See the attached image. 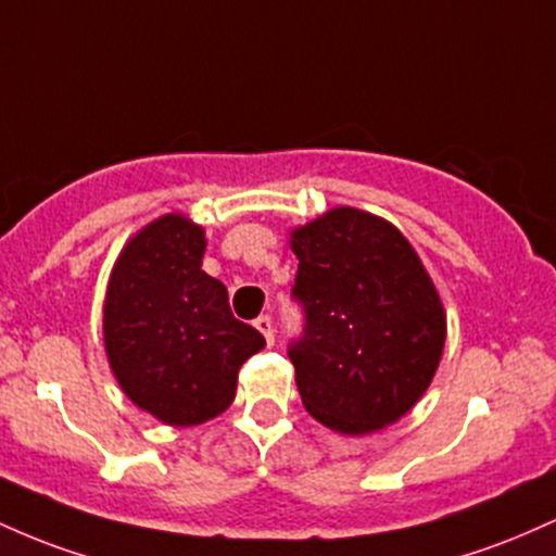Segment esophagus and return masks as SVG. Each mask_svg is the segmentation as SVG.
Here are the masks:
<instances>
[{
  "instance_id": "esophagus-1",
  "label": "esophagus",
  "mask_w": 556,
  "mask_h": 556,
  "mask_svg": "<svg viewBox=\"0 0 556 556\" xmlns=\"http://www.w3.org/2000/svg\"><path fill=\"white\" fill-rule=\"evenodd\" d=\"M254 328L260 330L262 336H265V341H267V346H273V341H276V336H273V320L267 315H260L257 320H254Z\"/></svg>"
}]
</instances>
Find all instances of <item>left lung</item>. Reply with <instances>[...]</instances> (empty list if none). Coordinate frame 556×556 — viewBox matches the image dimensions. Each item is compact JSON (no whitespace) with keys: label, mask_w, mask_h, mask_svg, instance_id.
<instances>
[{"label":"left lung","mask_w":556,"mask_h":556,"mask_svg":"<svg viewBox=\"0 0 556 556\" xmlns=\"http://www.w3.org/2000/svg\"><path fill=\"white\" fill-rule=\"evenodd\" d=\"M304 336L291 344L296 389L317 422L365 435L420 402L439 370L446 312L394 223L333 207L291 230Z\"/></svg>","instance_id":"1"}]
</instances>
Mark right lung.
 Here are the masks:
<instances>
[{
    "label": "right lung",
    "mask_w": 556,
    "mask_h": 556,
    "mask_svg": "<svg viewBox=\"0 0 556 556\" xmlns=\"http://www.w3.org/2000/svg\"><path fill=\"white\" fill-rule=\"evenodd\" d=\"M204 228L167 212L128 239L102 309L110 370L136 407L189 428L226 413L241 365L265 346L202 270Z\"/></svg>",
    "instance_id": "obj_1"
}]
</instances>
